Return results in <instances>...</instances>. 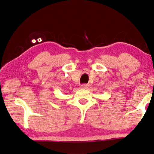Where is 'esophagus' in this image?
<instances>
[{
  "label": "esophagus",
  "instance_id": "obj_1",
  "mask_svg": "<svg viewBox=\"0 0 154 154\" xmlns=\"http://www.w3.org/2000/svg\"><path fill=\"white\" fill-rule=\"evenodd\" d=\"M88 88V85L87 84H84L80 86V88H82V89H87Z\"/></svg>",
  "mask_w": 154,
  "mask_h": 154
}]
</instances>
